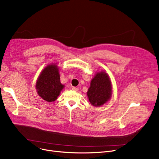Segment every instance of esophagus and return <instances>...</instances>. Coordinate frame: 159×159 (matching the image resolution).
Wrapping results in <instances>:
<instances>
[{
  "label": "esophagus",
  "mask_w": 159,
  "mask_h": 159,
  "mask_svg": "<svg viewBox=\"0 0 159 159\" xmlns=\"http://www.w3.org/2000/svg\"><path fill=\"white\" fill-rule=\"evenodd\" d=\"M72 89H73V91H78V90H79V88H77V87H73V88H72Z\"/></svg>",
  "instance_id": "1"
}]
</instances>
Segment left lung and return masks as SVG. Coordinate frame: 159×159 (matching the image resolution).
Returning <instances> with one entry per match:
<instances>
[{"instance_id":"1","label":"left lung","mask_w":159,"mask_h":159,"mask_svg":"<svg viewBox=\"0 0 159 159\" xmlns=\"http://www.w3.org/2000/svg\"><path fill=\"white\" fill-rule=\"evenodd\" d=\"M111 82L108 75L98 72L91 80L87 95L91 105L101 106L110 99L111 97Z\"/></svg>"}]
</instances>
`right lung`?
Segmentation results:
<instances>
[{"mask_svg": "<svg viewBox=\"0 0 159 159\" xmlns=\"http://www.w3.org/2000/svg\"><path fill=\"white\" fill-rule=\"evenodd\" d=\"M64 85L60 80V74L56 64H49L42 71L36 82L38 95L47 102L55 101Z\"/></svg>", "mask_w": 159, "mask_h": 159, "instance_id": "obj_1", "label": "right lung"}]
</instances>
